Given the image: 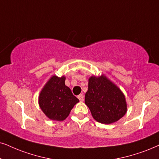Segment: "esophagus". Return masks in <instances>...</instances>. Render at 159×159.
I'll list each match as a JSON object with an SVG mask.
<instances>
[{"label": "esophagus", "mask_w": 159, "mask_h": 159, "mask_svg": "<svg viewBox=\"0 0 159 159\" xmlns=\"http://www.w3.org/2000/svg\"><path fill=\"white\" fill-rule=\"evenodd\" d=\"M78 99H79V100L80 101H84V94H79V95L78 96Z\"/></svg>", "instance_id": "34e87169"}]
</instances>
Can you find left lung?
Returning a JSON list of instances; mask_svg holds the SVG:
<instances>
[{
    "instance_id": "1",
    "label": "left lung",
    "mask_w": 159,
    "mask_h": 159,
    "mask_svg": "<svg viewBox=\"0 0 159 159\" xmlns=\"http://www.w3.org/2000/svg\"><path fill=\"white\" fill-rule=\"evenodd\" d=\"M85 103L92 117L103 124H111L128 111L125 96L121 89L104 74L89 78Z\"/></svg>"
}]
</instances>
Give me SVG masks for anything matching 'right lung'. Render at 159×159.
I'll return each instance as SVG.
<instances>
[{"instance_id":"add662e5","label":"right lung","mask_w":159,"mask_h":159,"mask_svg":"<svg viewBox=\"0 0 159 159\" xmlns=\"http://www.w3.org/2000/svg\"><path fill=\"white\" fill-rule=\"evenodd\" d=\"M65 75H52L39 93V106L50 120L63 121L69 116L74 106L79 102L65 85Z\"/></svg>"}]
</instances>
